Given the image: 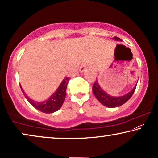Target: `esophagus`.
<instances>
[{
  "instance_id": "obj_1",
  "label": "esophagus",
  "mask_w": 158,
  "mask_h": 158,
  "mask_svg": "<svg viewBox=\"0 0 158 158\" xmlns=\"http://www.w3.org/2000/svg\"><path fill=\"white\" fill-rule=\"evenodd\" d=\"M87 69H88V65H87V64H81V66H80L79 71H80V72H85V71Z\"/></svg>"
}]
</instances>
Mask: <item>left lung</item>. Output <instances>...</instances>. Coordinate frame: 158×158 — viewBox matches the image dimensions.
I'll use <instances>...</instances> for the list:
<instances>
[{
    "label": "left lung",
    "instance_id": "left-lung-1",
    "mask_svg": "<svg viewBox=\"0 0 158 158\" xmlns=\"http://www.w3.org/2000/svg\"><path fill=\"white\" fill-rule=\"evenodd\" d=\"M112 39L115 40V41H122L119 38L116 37V36L112 38ZM136 86H137V84L134 86V88H133L130 92L127 93V94H124L123 96H120V97H114V96H112V95L108 94L105 91H104L103 89H102L100 86V85H99V82L97 79L96 81L94 82V85H93L92 91H93V93H94V96L96 97V98L97 99V100L100 102L102 104H103V105L105 106H107V107L114 108V107H117V106H119L123 105V104H124V103H126V102L131 98V97L132 96V94H134V92L135 89H136Z\"/></svg>",
    "mask_w": 158,
    "mask_h": 158
}]
</instances>
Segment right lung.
<instances>
[{
	"mask_svg": "<svg viewBox=\"0 0 158 158\" xmlns=\"http://www.w3.org/2000/svg\"><path fill=\"white\" fill-rule=\"evenodd\" d=\"M69 79L70 78H69V77H66L65 79H64L61 83L60 84L59 87L57 88L56 92L51 95L47 99L43 102L34 101L29 98V97H28L27 94L24 92L21 85H20V86H21V89L26 99L34 107L42 112L49 114V113L56 112L57 110H59L61 107L62 104H63L64 100H65L66 94V90Z\"/></svg>",
	"mask_w": 158,
	"mask_h": 158,
	"instance_id": "add662e5",
	"label": "right lung"
}]
</instances>
